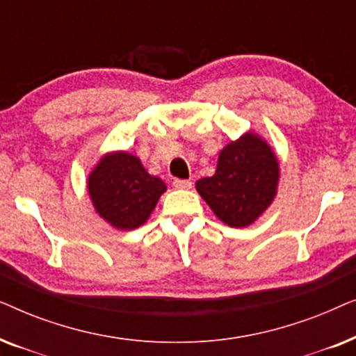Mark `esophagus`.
Here are the masks:
<instances>
[{
	"label": "esophagus",
	"instance_id": "esophagus-1",
	"mask_svg": "<svg viewBox=\"0 0 356 356\" xmlns=\"http://www.w3.org/2000/svg\"><path fill=\"white\" fill-rule=\"evenodd\" d=\"M173 186L177 188V189H191L193 183L189 181V179H179V178H177V179H173Z\"/></svg>",
	"mask_w": 356,
	"mask_h": 356
}]
</instances>
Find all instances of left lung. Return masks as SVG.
<instances>
[{
	"instance_id": "1",
	"label": "left lung",
	"mask_w": 356,
	"mask_h": 356,
	"mask_svg": "<svg viewBox=\"0 0 356 356\" xmlns=\"http://www.w3.org/2000/svg\"><path fill=\"white\" fill-rule=\"evenodd\" d=\"M279 162L270 145L248 133L218 155L213 177L199 179L197 193L227 225H251L274 201Z\"/></svg>"
}]
</instances>
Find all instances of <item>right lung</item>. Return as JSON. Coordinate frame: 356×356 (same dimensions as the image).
I'll return each mask as SVG.
<instances>
[{
  "label": "right lung",
  "mask_w": 356,
  "mask_h": 356,
  "mask_svg": "<svg viewBox=\"0 0 356 356\" xmlns=\"http://www.w3.org/2000/svg\"><path fill=\"white\" fill-rule=\"evenodd\" d=\"M87 189L102 218L120 230H134L147 220L167 186L133 154L115 152L92 170Z\"/></svg>",
  "instance_id": "1"
}]
</instances>
